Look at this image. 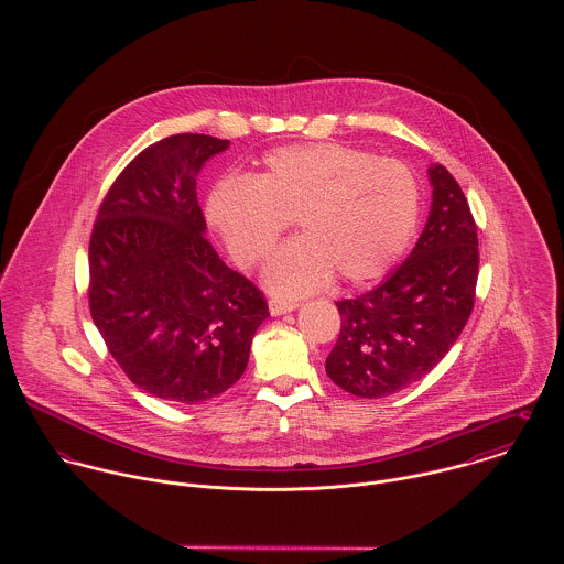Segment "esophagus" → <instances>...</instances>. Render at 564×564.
Listing matches in <instances>:
<instances>
[{
    "instance_id": "esophagus-1",
    "label": "esophagus",
    "mask_w": 564,
    "mask_h": 564,
    "mask_svg": "<svg viewBox=\"0 0 564 564\" xmlns=\"http://www.w3.org/2000/svg\"><path fill=\"white\" fill-rule=\"evenodd\" d=\"M300 304L297 302H286V300H269V313L273 317H280V315H286V313H293Z\"/></svg>"
}]
</instances>
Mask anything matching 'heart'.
I'll use <instances>...</instances> for the list:
<instances>
[{"label": "heart", "mask_w": 564, "mask_h": 564, "mask_svg": "<svg viewBox=\"0 0 564 564\" xmlns=\"http://www.w3.org/2000/svg\"><path fill=\"white\" fill-rule=\"evenodd\" d=\"M419 184L408 166L338 143L271 152L253 182L226 177L206 202V219L232 260L256 267L295 221L300 239L280 247L262 284L295 300L336 271L358 284L384 275L419 226Z\"/></svg>", "instance_id": "b5f03b06"}]
</instances>
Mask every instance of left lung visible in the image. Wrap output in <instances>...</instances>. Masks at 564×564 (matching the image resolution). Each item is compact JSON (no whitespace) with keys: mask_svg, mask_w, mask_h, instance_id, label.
Segmentation results:
<instances>
[{"mask_svg":"<svg viewBox=\"0 0 564 564\" xmlns=\"http://www.w3.org/2000/svg\"><path fill=\"white\" fill-rule=\"evenodd\" d=\"M432 204L410 256L382 284L336 302L340 334L325 373L343 391L380 400L432 371L474 311L478 228L443 164L427 169Z\"/></svg>","mask_w":564,"mask_h":564,"instance_id":"left-lung-1","label":"left lung"}]
</instances>
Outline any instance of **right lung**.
Listing matches in <instances>:
<instances>
[{
	"mask_svg": "<svg viewBox=\"0 0 564 564\" xmlns=\"http://www.w3.org/2000/svg\"><path fill=\"white\" fill-rule=\"evenodd\" d=\"M228 148L208 134L150 145L119 173L90 235V317L123 373L166 402L228 391L269 317L262 293L204 237L197 175Z\"/></svg>",
	"mask_w": 564,
	"mask_h": 564,
	"instance_id": "add662e5",
	"label": "right lung"
}]
</instances>
